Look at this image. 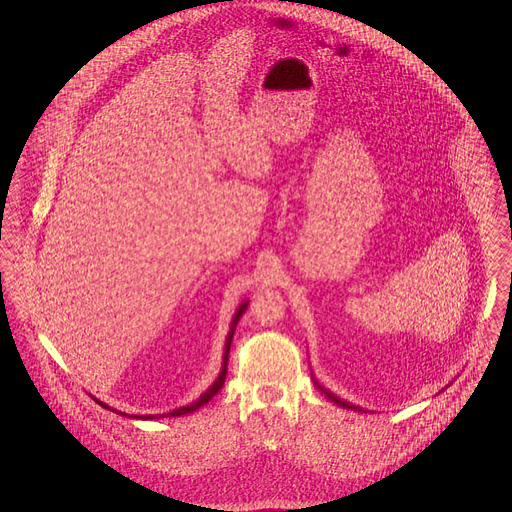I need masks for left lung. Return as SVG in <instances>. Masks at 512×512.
Masks as SVG:
<instances>
[{
    "instance_id": "left-lung-1",
    "label": "left lung",
    "mask_w": 512,
    "mask_h": 512,
    "mask_svg": "<svg viewBox=\"0 0 512 512\" xmlns=\"http://www.w3.org/2000/svg\"><path fill=\"white\" fill-rule=\"evenodd\" d=\"M319 388H321V392L333 402V404H337V406H343V408H351V410H359V412H363V408H359V406H353V404H349V402H345V400H341V398H337L333 392H329L327 388H323L319 382H315Z\"/></svg>"
}]
</instances>
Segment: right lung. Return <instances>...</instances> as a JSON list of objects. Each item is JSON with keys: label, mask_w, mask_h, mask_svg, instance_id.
Returning <instances> with one entry per match:
<instances>
[{"label": "right lung", "mask_w": 512, "mask_h": 512, "mask_svg": "<svg viewBox=\"0 0 512 512\" xmlns=\"http://www.w3.org/2000/svg\"><path fill=\"white\" fill-rule=\"evenodd\" d=\"M246 307H248V301H244L238 309H236V313H234V317H232V323H230V331H228V337H226V343H224V357H222V368H220L219 378L213 382V386L205 392V394H201V398L199 400H195V402H191L189 406H183V408H177V410H173V412H169V414H149V416H128V414H124V412H118V410H114V408H110V406H106L104 402H100V400H96L102 408H106V410H112V412H116V414H120V416H128V418H136V420H157V418H169V416H183V414H191V412H195V410H199L201 406H205L217 392H219L220 388H222V384H224V378H226V365H228V353H230V343H232V335H234V329H236V323H238V319L242 317V313L246 311Z\"/></svg>", "instance_id": "add662e5"}]
</instances>
